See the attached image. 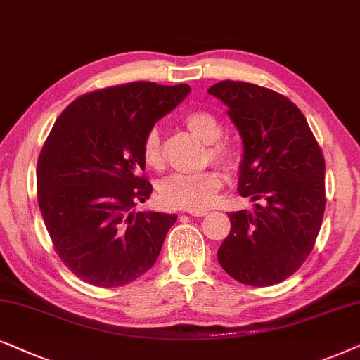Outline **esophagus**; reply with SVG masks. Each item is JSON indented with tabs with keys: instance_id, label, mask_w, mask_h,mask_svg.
<instances>
[{
	"instance_id": "1",
	"label": "esophagus",
	"mask_w": 360,
	"mask_h": 360,
	"mask_svg": "<svg viewBox=\"0 0 360 360\" xmlns=\"http://www.w3.org/2000/svg\"><path fill=\"white\" fill-rule=\"evenodd\" d=\"M188 214L193 215V217H202V215L207 214V210H204V209H202V210H193V209H189Z\"/></svg>"
}]
</instances>
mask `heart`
I'll use <instances>...</instances> for the list:
<instances>
[{
    "instance_id": "b5f03b06",
    "label": "heart",
    "mask_w": 360,
    "mask_h": 360,
    "mask_svg": "<svg viewBox=\"0 0 360 360\" xmlns=\"http://www.w3.org/2000/svg\"><path fill=\"white\" fill-rule=\"evenodd\" d=\"M188 130L207 143L205 162L212 161L224 169H232L237 165V151L232 143L220 140L222 123L207 110H194L184 117ZM143 160L153 169H161L165 165L161 135L158 128H151L141 143ZM222 176L215 169H205L195 174H172L162 181L160 188L161 202L169 209L202 210L212 204L215 194L222 188Z\"/></svg>"
}]
</instances>
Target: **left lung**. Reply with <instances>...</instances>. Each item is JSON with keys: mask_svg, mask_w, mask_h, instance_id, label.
Wrapping results in <instances>:
<instances>
[{"mask_svg": "<svg viewBox=\"0 0 360 360\" xmlns=\"http://www.w3.org/2000/svg\"><path fill=\"white\" fill-rule=\"evenodd\" d=\"M207 92L227 105L242 135L238 193L260 200L252 210L229 214L219 263L243 285H276L303 265L323 224V151L304 115L285 95L233 80Z\"/></svg>", "mask_w": 360, "mask_h": 360, "instance_id": "1", "label": "left lung"}]
</instances>
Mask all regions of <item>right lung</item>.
Listing matches in <instances>:
<instances>
[{
	"label": "right lung",
	"mask_w": 360,
	"mask_h": 360,
	"mask_svg": "<svg viewBox=\"0 0 360 360\" xmlns=\"http://www.w3.org/2000/svg\"><path fill=\"white\" fill-rule=\"evenodd\" d=\"M191 92L130 82L80 95L59 115L37 160V204L62 263L98 288L155 265L177 215L135 212L150 199L141 143Z\"/></svg>",
	"instance_id": "obj_1"
}]
</instances>
